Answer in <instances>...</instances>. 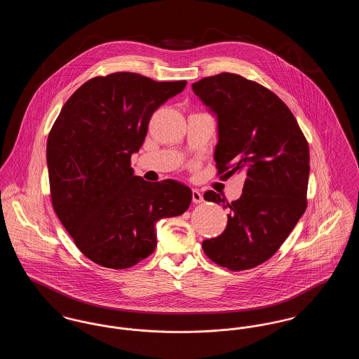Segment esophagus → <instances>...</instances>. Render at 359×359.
<instances>
[{"label": "esophagus", "instance_id": "34e87169", "mask_svg": "<svg viewBox=\"0 0 359 359\" xmlns=\"http://www.w3.org/2000/svg\"><path fill=\"white\" fill-rule=\"evenodd\" d=\"M192 202H194L195 205L203 202V195H202L198 189H192Z\"/></svg>", "mask_w": 359, "mask_h": 359}]
</instances>
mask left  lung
I'll return each instance as SVG.
<instances>
[{
    "label": "left lung",
    "mask_w": 359,
    "mask_h": 359,
    "mask_svg": "<svg viewBox=\"0 0 359 359\" xmlns=\"http://www.w3.org/2000/svg\"><path fill=\"white\" fill-rule=\"evenodd\" d=\"M192 91L217 117L218 173L246 176L241 198L231 203L205 192V201L229 207L230 214L222 234L205 239L202 248L230 271L255 268L273 256L306 211L307 140L285 103L241 75L203 78Z\"/></svg>",
    "instance_id": "1"
}]
</instances>
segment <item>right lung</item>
Segmentation results:
<instances>
[{"label": "right lung", "instance_id": "add662e5", "mask_svg": "<svg viewBox=\"0 0 359 359\" xmlns=\"http://www.w3.org/2000/svg\"><path fill=\"white\" fill-rule=\"evenodd\" d=\"M186 81L135 72L97 76L65 103L47 142L53 210L95 264L126 269L151 256L156 223L187 211L192 191L176 180L145 182L130 167L154 110Z\"/></svg>", "mask_w": 359, "mask_h": 359}]
</instances>
